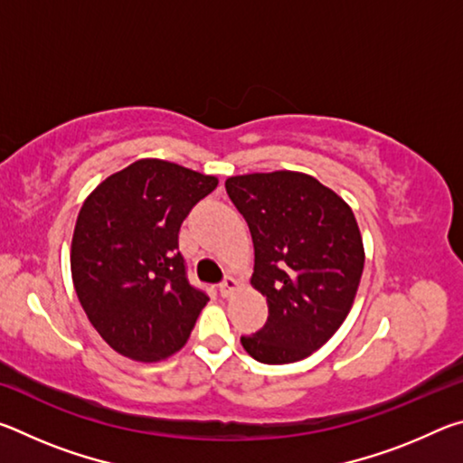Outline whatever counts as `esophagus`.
I'll return each mask as SVG.
<instances>
[{
	"label": "esophagus",
	"mask_w": 463,
	"mask_h": 463,
	"mask_svg": "<svg viewBox=\"0 0 463 463\" xmlns=\"http://www.w3.org/2000/svg\"><path fill=\"white\" fill-rule=\"evenodd\" d=\"M237 289H239V281L234 278H226L221 284V294L222 296H231L232 292H237Z\"/></svg>",
	"instance_id": "1"
}]
</instances>
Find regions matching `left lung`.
<instances>
[{"label": "left lung", "mask_w": 463, "mask_h": 463, "mask_svg": "<svg viewBox=\"0 0 463 463\" xmlns=\"http://www.w3.org/2000/svg\"><path fill=\"white\" fill-rule=\"evenodd\" d=\"M226 194L253 237L250 286L268 300L269 317L241 336L261 364H294L339 331L364 273V241L354 210L307 174L234 175Z\"/></svg>", "instance_id": "8db88e82"}]
</instances>
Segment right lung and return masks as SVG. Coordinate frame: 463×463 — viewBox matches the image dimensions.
<instances>
[{
	"label": "right lung",
	"mask_w": 463,
	"mask_h": 463,
	"mask_svg": "<svg viewBox=\"0 0 463 463\" xmlns=\"http://www.w3.org/2000/svg\"><path fill=\"white\" fill-rule=\"evenodd\" d=\"M218 179L161 159L106 177L77 216L71 276L93 328L137 362H161L185 345L208 296L185 278L177 250L184 218Z\"/></svg>",
	"instance_id": "right-lung-1"
}]
</instances>
